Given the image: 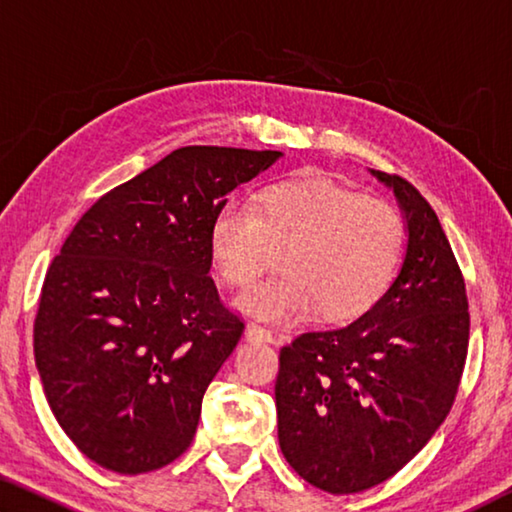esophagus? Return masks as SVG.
<instances>
[{"mask_svg":"<svg viewBox=\"0 0 512 512\" xmlns=\"http://www.w3.org/2000/svg\"><path fill=\"white\" fill-rule=\"evenodd\" d=\"M246 336L250 341L273 343V329L266 327V325H259V323H248L246 325Z\"/></svg>","mask_w":512,"mask_h":512,"instance_id":"obj_1","label":"esophagus"}]
</instances>
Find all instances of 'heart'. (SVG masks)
Listing matches in <instances>:
<instances>
[{"label": "heart", "mask_w": 512, "mask_h": 512, "mask_svg": "<svg viewBox=\"0 0 512 512\" xmlns=\"http://www.w3.org/2000/svg\"><path fill=\"white\" fill-rule=\"evenodd\" d=\"M402 248L397 207L323 178L266 187L253 207L225 205L210 228L214 271L230 287H248L280 253L282 273L237 298L273 320L366 314L391 289Z\"/></svg>", "instance_id": "heart-1"}]
</instances>
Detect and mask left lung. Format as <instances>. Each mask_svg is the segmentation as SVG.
I'll return each mask as SVG.
<instances>
[{
	"label": "left lung",
	"mask_w": 512,
	"mask_h": 512,
	"mask_svg": "<svg viewBox=\"0 0 512 512\" xmlns=\"http://www.w3.org/2000/svg\"><path fill=\"white\" fill-rule=\"evenodd\" d=\"M409 244L400 275L354 323L280 350L277 438L302 479L352 495L397 474L452 411L470 343L465 280L436 212L395 173Z\"/></svg>",
	"instance_id": "left-lung-1"
}]
</instances>
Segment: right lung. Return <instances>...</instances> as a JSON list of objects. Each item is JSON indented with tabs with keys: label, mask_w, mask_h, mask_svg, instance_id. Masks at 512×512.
Listing matches in <instances>:
<instances>
[{
	"label": "right lung",
	"mask_w": 512,
	"mask_h": 512,
	"mask_svg": "<svg viewBox=\"0 0 512 512\" xmlns=\"http://www.w3.org/2000/svg\"><path fill=\"white\" fill-rule=\"evenodd\" d=\"M280 151L183 146L85 212L49 264L33 323L47 402L106 470L192 445L203 395L244 334L210 275V228Z\"/></svg>",
	"instance_id": "right-lung-1"
}]
</instances>
